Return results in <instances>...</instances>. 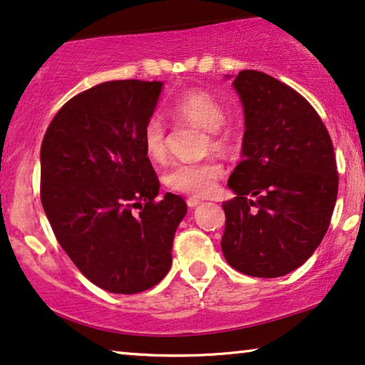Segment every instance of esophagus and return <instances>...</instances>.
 <instances>
[{"label": "esophagus", "instance_id": "1", "mask_svg": "<svg viewBox=\"0 0 365 365\" xmlns=\"http://www.w3.org/2000/svg\"><path fill=\"white\" fill-rule=\"evenodd\" d=\"M202 203V200H198V198H195V197H190V198H187V205L190 208H195L197 207V205H200Z\"/></svg>", "mask_w": 365, "mask_h": 365}]
</instances>
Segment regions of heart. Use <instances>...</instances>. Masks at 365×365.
I'll list each match as a JSON object with an SVG mask.
<instances>
[{"label":"heart","mask_w":365,"mask_h":365,"mask_svg":"<svg viewBox=\"0 0 365 365\" xmlns=\"http://www.w3.org/2000/svg\"><path fill=\"white\" fill-rule=\"evenodd\" d=\"M173 117L202 127L208 132L207 147L217 152H227L235 143L232 127L223 125L225 106L207 91H188L178 96L170 107ZM142 145L145 155L152 162H162L167 157V132L165 125L157 117H150L142 130ZM223 177V165L217 158H207L202 162H178L168 168L163 177L165 185L173 192H180L195 197H205L212 192L215 183Z\"/></svg>","instance_id":"obj_1"}]
</instances>
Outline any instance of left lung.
I'll return each instance as SVG.
<instances>
[{
  "instance_id": "left-lung-1",
  "label": "left lung",
  "mask_w": 365,
  "mask_h": 365,
  "mask_svg": "<svg viewBox=\"0 0 365 365\" xmlns=\"http://www.w3.org/2000/svg\"><path fill=\"white\" fill-rule=\"evenodd\" d=\"M243 160L223 203L225 258L240 273L278 278L304 263L329 228L337 198L334 147L309 102L284 82L241 71Z\"/></svg>"
}]
</instances>
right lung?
<instances>
[{"mask_svg":"<svg viewBox=\"0 0 365 365\" xmlns=\"http://www.w3.org/2000/svg\"><path fill=\"white\" fill-rule=\"evenodd\" d=\"M160 91L158 81L125 79L79 92L41 143V203L56 238L91 283L117 294L165 278L187 213L178 195L155 200L160 183L142 145Z\"/></svg>","mask_w":365,"mask_h":365,"instance_id":"obj_1","label":"right lung"}]
</instances>
